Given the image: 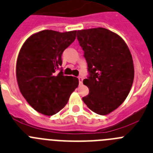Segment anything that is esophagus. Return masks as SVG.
I'll return each instance as SVG.
<instances>
[{"label": "esophagus", "instance_id": "1", "mask_svg": "<svg viewBox=\"0 0 153 153\" xmlns=\"http://www.w3.org/2000/svg\"><path fill=\"white\" fill-rule=\"evenodd\" d=\"M78 79H79V84H82V82H83V77H82V76H79V77H78Z\"/></svg>", "mask_w": 153, "mask_h": 153}]
</instances>
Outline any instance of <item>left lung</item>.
<instances>
[{
    "instance_id": "left-lung-1",
    "label": "left lung",
    "mask_w": 153,
    "mask_h": 153,
    "mask_svg": "<svg viewBox=\"0 0 153 153\" xmlns=\"http://www.w3.org/2000/svg\"><path fill=\"white\" fill-rule=\"evenodd\" d=\"M77 39L89 73L83 81L89 88L83 102L97 114H110L125 101L132 86L135 71L130 50L118 35L104 28L79 30Z\"/></svg>"
}]
</instances>
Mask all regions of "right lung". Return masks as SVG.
Returning a JSON list of instances; mask_svg holds the SVG:
<instances>
[{
  "instance_id": "add662e5",
  "label": "right lung",
  "mask_w": 153,
  "mask_h": 153,
  "mask_svg": "<svg viewBox=\"0 0 153 153\" xmlns=\"http://www.w3.org/2000/svg\"><path fill=\"white\" fill-rule=\"evenodd\" d=\"M76 31L43 30L30 36L22 45L16 64L18 87L27 102L45 115L56 114L67 104L79 80L64 76L62 54L76 39Z\"/></svg>"
}]
</instances>
